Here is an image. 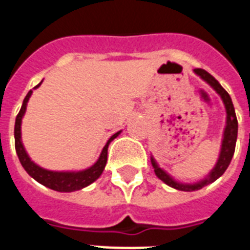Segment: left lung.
I'll list each match as a JSON object with an SVG mask.
<instances>
[{
    "instance_id": "left-lung-1",
    "label": "left lung",
    "mask_w": 250,
    "mask_h": 250,
    "mask_svg": "<svg viewBox=\"0 0 250 250\" xmlns=\"http://www.w3.org/2000/svg\"><path fill=\"white\" fill-rule=\"evenodd\" d=\"M193 72L197 76H200L206 84H209L213 88L219 97L223 101L226 109V125L223 129V135H222V143H221V152H219V157H218L217 164L211 168L208 176H205L201 180H198L196 183H182L178 182L176 179H174L170 174H167L164 168H161L160 165L157 164V161L150 157V162L154 168L157 178L161 179L165 184H167L171 188H175L178 190H184V192H192V190H198L204 188V187L209 186L211 183H214L218 178H221L222 175L225 174V171L227 170L229 162L232 160L233 153H235V145H236L237 139V119L236 114H235V107H233L232 100L229 97V94L225 90V88L218 83V80H215L214 76H211L209 72H206L202 68H194Z\"/></svg>"
}]
</instances>
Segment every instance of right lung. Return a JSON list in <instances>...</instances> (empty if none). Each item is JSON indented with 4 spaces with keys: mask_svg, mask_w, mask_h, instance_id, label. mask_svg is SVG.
<instances>
[{
    "mask_svg": "<svg viewBox=\"0 0 250 250\" xmlns=\"http://www.w3.org/2000/svg\"><path fill=\"white\" fill-rule=\"evenodd\" d=\"M42 83V80H41ZM41 83L37 84L33 89H36L41 85ZM32 90H29L25 98L23 100V105L21 107V111L17 115L15 119V128H14V137H15V150H17L18 158L21 161V166L24 167L27 174L32 176L36 182H39L42 186L48 187L50 189L57 190V192H75V190L83 189L93 182H96L100 176H101L102 171L105 168L106 162H107V148H109L110 143L119 136V132L114 133L113 136L110 137L106 145L102 149L101 154L98 157V160L93 165L85 170L80 171H52L46 170L44 167L39 166L35 164L28 153L25 150L23 141H21V119L24 117L25 110H27V104H28L29 98L32 96Z\"/></svg>",
    "mask_w": 250,
    "mask_h": 250,
    "instance_id": "obj_1",
    "label": "right lung"
}]
</instances>
